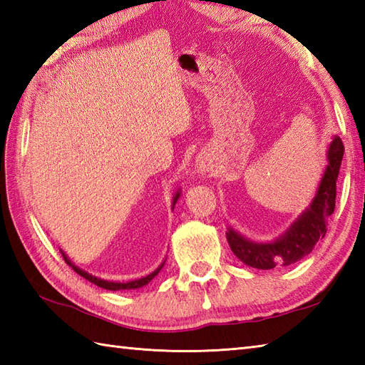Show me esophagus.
<instances>
[{
	"label": "esophagus",
	"instance_id": "34e87169",
	"mask_svg": "<svg viewBox=\"0 0 365 365\" xmlns=\"http://www.w3.org/2000/svg\"><path fill=\"white\" fill-rule=\"evenodd\" d=\"M197 166H199V170L200 173H208V170H212V168H213V165H212V161L208 160L207 157L204 158H199L197 160Z\"/></svg>",
	"mask_w": 365,
	"mask_h": 365
}]
</instances>
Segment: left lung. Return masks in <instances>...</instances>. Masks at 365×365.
<instances>
[{
	"label": "left lung",
	"instance_id": "obj_1",
	"mask_svg": "<svg viewBox=\"0 0 365 365\" xmlns=\"http://www.w3.org/2000/svg\"><path fill=\"white\" fill-rule=\"evenodd\" d=\"M345 147L342 139H332L328 150L329 165L322 177L319 191L311 207L302 213L297 222L273 243H252L235 230L226 232L232 252L246 263L247 267L259 269H271L274 267H287L304 257L314 250L315 243L327 234V221L334 213L336 207V182L342 165Z\"/></svg>",
	"mask_w": 365,
	"mask_h": 365
}]
</instances>
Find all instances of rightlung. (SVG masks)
<instances>
[{
  "mask_svg": "<svg viewBox=\"0 0 365 365\" xmlns=\"http://www.w3.org/2000/svg\"><path fill=\"white\" fill-rule=\"evenodd\" d=\"M177 199H178V192L175 195V197H174V204L177 202ZM63 257H64V260H66V263L68 267H72V269L75 271V273H78L80 276H83L84 279H88L89 282H92V284H96L97 287H102V289H106V290H131V289H139V287H143V285H145V284H149L152 279L157 276L158 273H160V269L163 268V265L161 267H158L157 269L153 271V273H150L149 276H145V277H141V279H138V281H131V282H110V281H103V279H98V277H96V276H92V274H88L86 271H83V269H80V268H76L73 263L68 260L67 257H66V254L63 252Z\"/></svg>",
  "mask_w": 365,
  "mask_h": 365,
  "instance_id": "right-lung-1",
  "label": "right lung"
}]
</instances>
